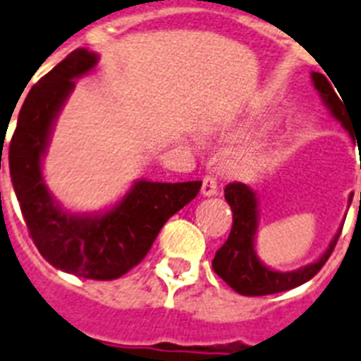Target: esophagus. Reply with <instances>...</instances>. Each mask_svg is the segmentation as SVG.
<instances>
[{
	"mask_svg": "<svg viewBox=\"0 0 361 361\" xmlns=\"http://www.w3.org/2000/svg\"><path fill=\"white\" fill-rule=\"evenodd\" d=\"M201 193L204 195V197H212V195H216V193H217V180H216V178L210 177V175H207V177L202 178Z\"/></svg>",
	"mask_w": 361,
	"mask_h": 361,
	"instance_id": "obj_1",
	"label": "esophagus"
}]
</instances>
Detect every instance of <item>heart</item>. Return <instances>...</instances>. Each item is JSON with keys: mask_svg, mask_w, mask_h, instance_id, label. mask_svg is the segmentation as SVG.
Returning a JSON list of instances; mask_svg holds the SVG:
<instances>
[{"mask_svg": "<svg viewBox=\"0 0 361 361\" xmlns=\"http://www.w3.org/2000/svg\"><path fill=\"white\" fill-rule=\"evenodd\" d=\"M245 162H249V159H240V160H238V164H240V166H241V164H245Z\"/></svg>", "mask_w": 361, "mask_h": 361, "instance_id": "heart-1", "label": "heart"}]
</instances>
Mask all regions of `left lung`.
<instances>
[{
  "mask_svg": "<svg viewBox=\"0 0 361 361\" xmlns=\"http://www.w3.org/2000/svg\"><path fill=\"white\" fill-rule=\"evenodd\" d=\"M312 80H314L315 90L319 92L323 105L354 138L353 127L348 123L347 110L341 103L343 97L339 99V92L336 94L332 88L334 82L330 85L329 79L317 71H312ZM225 199L232 210V228L228 240L223 243L221 249H217L212 267L217 275L240 295L260 297V295L293 290L297 286L305 284L319 273L324 262L329 260V256L334 251L339 234H341V227H339L336 236L329 243V249L314 264H308V266L295 271H275L267 267L256 255L255 236L258 231V199H256L252 188L243 183H231L225 188ZM350 201H353V193L348 197V202Z\"/></svg>",
  "mask_w": 361,
  "mask_h": 361,
  "instance_id": "left-lung-1",
  "label": "left lung"
}]
</instances>
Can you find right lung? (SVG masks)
<instances>
[{"label":"right lung","instance_id":"right-lung-1","mask_svg":"<svg viewBox=\"0 0 361 361\" xmlns=\"http://www.w3.org/2000/svg\"><path fill=\"white\" fill-rule=\"evenodd\" d=\"M97 61L94 51L75 49L29 90L8 145V169L40 255L71 275L114 281L144 260L164 223L197 195L201 180L171 184L142 178L105 212L73 214L56 202L42 175V160L75 79L90 73Z\"/></svg>","mask_w":361,"mask_h":361}]
</instances>
